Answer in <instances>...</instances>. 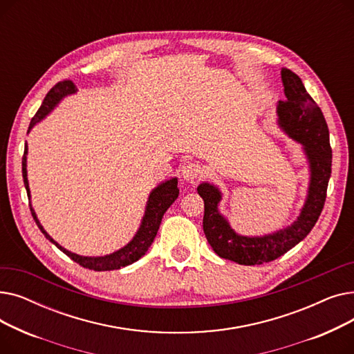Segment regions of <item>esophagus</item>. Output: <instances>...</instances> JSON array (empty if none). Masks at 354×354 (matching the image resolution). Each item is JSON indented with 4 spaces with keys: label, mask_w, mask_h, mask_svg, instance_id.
<instances>
[{
    "label": "esophagus",
    "mask_w": 354,
    "mask_h": 354,
    "mask_svg": "<svg viewBox=\"0 0 354 354\" xmlns=\"http://www.w3.org/2000/svg\"><path fill=\"white\" fill-rule=\"evenodd\" d=\"M201 176H202V169L196 163H187L182 167V178L187 182L195 183Z\"/></svg>",
    "instance_id": "34e87169"
}]
</instances>
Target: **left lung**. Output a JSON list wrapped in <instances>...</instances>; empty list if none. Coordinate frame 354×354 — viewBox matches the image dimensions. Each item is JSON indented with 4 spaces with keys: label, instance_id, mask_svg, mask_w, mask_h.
Wrapping results in <instances>:
<instances>
[{
    "label": "left lung",
    "instance_id": "1",
    "mask_svg": "<svg viewBox=\"0 0 354 354\" xmlns=\"http://www.w3.org/2000/svg\"><path fill=\"white\" fill-rule=\"evenodd\" d=\"M281 82L286 100L277 103V123L288 138L301 145L310 172L307 196L297 219L271 234L241 235L219 211L222 192L216 185L202 182L198 187V194L205 203L203 232L209 245L221 258L241 266L274 261L301 243L317 222L326 201L331 175V147L323 111L295 73L283 67Z\"/></svg>",
    "mask_w": 354,
    "mask_h": 354
}]
</instances>
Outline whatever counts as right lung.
<instances>
[{"label":"right lung","mask_w":354,"mask_h":354,"mask_svg":"<svg viewBox=\"0 0 354 354\" xmlns=\"http://www.w3.org/2000/svg\"><path fill=\"white\" fill-rule=\"evenodd\" d=\"M77 93V87L73 84V82L70 80H64L55 84L48 93L47 96L41 104V107L37 111L35 116L32 118L28 132L30 130L39 123L43 119H46L51 111L59 106V103L70 96ZM27 153H28V146L26 142V147H24V156H23V179H24V187L27 189V195L30 199V211L31 215L35 221L37 227L40 228V231L44 234V236L53 243L55 247H57L60 251H63L67 257H70L73 261H76L77 264H80L84 268L88 270H95V271H111V270H119L122 267L130 266L136 263L139 258H142L146 251L149 250V247L152 245L153 239L158 234L159 225L162 222L163 214L167 211L172 203L175 202V199L179 195V189H178V178H171L166 179L163 182H160L156 188H153L147 196V202L145 207V214L142 216L140 225L136 231V234L133 235V238L129 241V243L119 248L115 252H110L106 255H100V257H84V255H79L76 252H71L68 250H66L64 247H62L57 241H54L47 231L43 228V225L40 224L39 218H37V214L31 205V192H30V187H28V178H27Z\"/></svg>","instance_id":"right-lung-1"}]
</instances>
